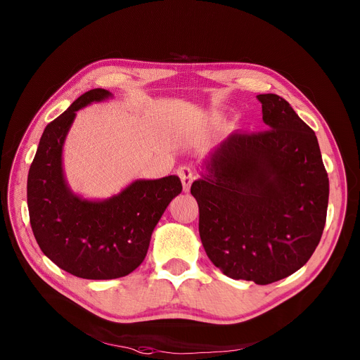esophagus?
Wrapping results in <instances>:
<instances>
[{
	"mask_svg": "<svg viewBox=\"0 0 360 360\" xmlns=\"http://www.w3.org/2000/svg\"><path fill=\"white\" fill-rule=\"evenodd\" d=\"M176 174L181 178L184 191H186V193L190 191V186H191V184L194 181V172L191 170V167L190 166H181V167H178Z\"/></svg>",
	"mask_w": 360,
	"mask_h": 360,
	"instance_id": "1",
	"label": "esophagus"
}]
</instances>
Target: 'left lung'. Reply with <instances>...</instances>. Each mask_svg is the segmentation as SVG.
Masks as SVG:
<instances>
[{
    "mask_svg": "<svg viewBox=\"0 0 360 360\" xmlns=\"http://www.w3.org/2000/svg\"><path fill=\"white\" fill-rule=\"evenodd\" d=\"M267 129L236 131L191 185L207 257L232 278L270 285L318 247L328 205V175L315 132L288 101L258 94Z\"/></svg>",
    "mask_w": 360,
    "mask_h": 360,
    "instance_id": "8db88e82",
    "label": "left lung"
}]
</instances>
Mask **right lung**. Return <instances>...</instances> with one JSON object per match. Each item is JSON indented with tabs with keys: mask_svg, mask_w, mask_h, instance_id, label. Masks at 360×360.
Here are the masks:
<instances>
[{
	"mask_svg": "<svg viewBox=\"0 0 360 360\" xmlns=\"http://www.w3.org/2000/svg\"><path fill=\"white\" fill-rule=\"evenodd\" d=\"M109 96L105 89L89 90L49 122L27 176L29 217L37 245L60 269L89 280L134 271L146 258L166 207L182 191L175 175L134 181L103 201L70 191L63 172V146L75 112Z\"/></svg>",
	"mask_w": 360,
	"mask_h": 360,
	"instance_id": "add662e5",
	"label": "right lung"
}]
</instances>
